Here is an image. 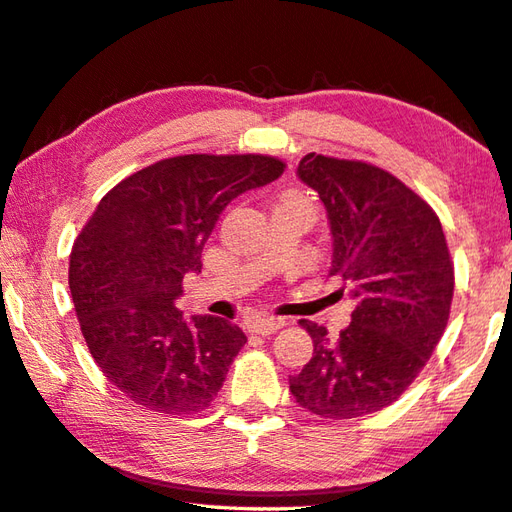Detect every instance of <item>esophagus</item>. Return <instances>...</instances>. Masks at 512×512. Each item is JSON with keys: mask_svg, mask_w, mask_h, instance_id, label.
I'll return each instance as SVG.
<instances>
[{"mask_svg": "<svg viewBox=\"0 0 512 512\" xmlns=\"http://www.w3.org/2000/svg\"><path fill=\"white\" fill-rule=\"evenodd\" d=\"M286 324L284 318H257L250 322V331L257 333V336H271V333L280 331Z\"/></svg>", "mask_w": 512, "mask_h": 512, "instance_id": "esophagus-1", "label": "esophagus"}]
</instances>
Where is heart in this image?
<instances>
[{
    "label": "heart",
    "mask_w": 512,
    "mask_h": 512,
    "mask_svg": "<svg viewBox=\"0 0 512 512\" xmlns=\"http://www.w3.org/2000/svg\"><path fill=\"white\" fill-rule=\"evenodd\" d=\"M288 199H291V197H288Z\"/></svg>",
    "instance_id": "1"
}]
</instances>
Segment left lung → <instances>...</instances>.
<instances>
[{"instance_id": "obj_1", "label": "left lung", "mask_w": 512, "mask_h": 512, "mask_svg": "<svg viewBox=\"0 0 512 512\" xmlns=\"http://www.w3.org/2000/svg\"><path fill=\"white\" fill-rule=\"evenodd\" d=\"M297 176L324 203L329 273L345 280L356 309L336 340L327 327L300 322L313 358L288 387L297 405L322 418L374 414L412 385L448 324L454 268L441 221L376 165L306 154Z\"/></svg>"}]
</instances>
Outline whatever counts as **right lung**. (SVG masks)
Listing matches in <instances>:
<instances>
[{"label":"right lung","mask_w":512,"mask_h":512,"mask_svg":"<svg viewBox=\"0 0 512 512\" xmlns=\"http://www.w3.org/2000/svg\"><path fill=\"white\" fill-rule=\"evenodd\" d=\"M282 172L262 154L174 156L98 203L73 244L69 288L96 365L134 403L181 416L215 401L246 336L215 315L185 318L176 300L228 203Z\"/></svg>","instance_id":"add662e5"}]
</instances>
